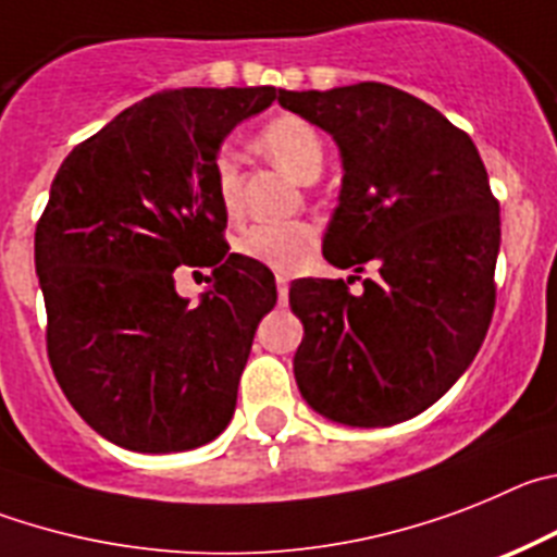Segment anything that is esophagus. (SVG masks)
Returning a JSON list of instances; mask_svg holds the SVG:
<instances>
[{
  "label": "esophagus",
  "instance_id": "esophagus-1",
  "mask_svg": "<svg viewBox=\"0 0 557 557\" xmlns=\"http://www.w3.org/2000/svg\"><path fill=\"white\" fill-rule=\"evenodd\" d=\"M277 294H280V302L288 299V277H283V274H277Z\"/></svg>",
  "mask_w": 557,
  "mask_h": 557
}]
</instances>
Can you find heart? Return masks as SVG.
Masks as SVG:
<instances>
[{
    "mask_svg": "<svg viewBox=\"0 0 557 557\" xmlns=\"http://www.w3.org/2000/svg\"><path fill=\"white\" fill-rule=\"evenodd\" d=\"M258 147L274 166H280L299 183H313L324 169L322 135L313 124L299 116L272 119L258 133ZM213 177H216L219 205L230 219H235L242 213V199H238V166L230 154H219ZM315 244H319V230L313 224L285 222L255 224V227L244 230L235 242V249L272 272L294 274L308 267Z\"/></svg>",
    "mask_w": 557,
    "mask_h": 557,
    "instance_id": "obj_1",
    "label": "heart"
}]
</instances>
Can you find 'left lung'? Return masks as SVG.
<instances>
[{
	"label": "left lung",
	"mask_w": 557,
	"mask_h": 557,
	"mask_svg": "<svg viewBox=\"0 0 557 557\" xmlns=\"http://www.w3.org/2000/svg\"><path fill=\"white\" fill-rule=\"evenodd\" d=\"M338 147L341 191L322 252L352 277L299 280L305 403L349 428H391L438 403L478 355L494 313L499 205L478 147L422 99L383 83L280 91Z\"/></svg>",
	"instance_id": "8db88e82"
}]
</instances>
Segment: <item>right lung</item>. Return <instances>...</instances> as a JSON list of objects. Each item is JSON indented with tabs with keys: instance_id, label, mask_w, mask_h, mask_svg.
I'll list each match as a JSON object with an SVG mask.
<instances>
[{
	"instance_id": "obj_1",
	"label": "right lung",
	"mask_w": 557,
	"mask_h": 557,
	"mask_svg": "<svg viewBox=\"0 0 557 557\" xmlns=\"http://www.w3.org/2000/svg\"><path fill=\"white\" fill-rule=\"evenodd\" d=\"M277 99L263 88H180L122 110L72 149L35 227L47 349L60 388L102 438L185 453L233 419L274 274L230 252L216 166L224 138ZM177 265L211 269L197 306Z\"/></svg>"
}]
</instances>
